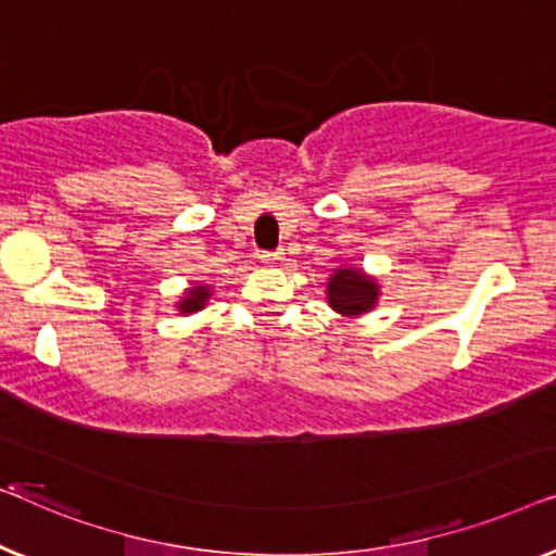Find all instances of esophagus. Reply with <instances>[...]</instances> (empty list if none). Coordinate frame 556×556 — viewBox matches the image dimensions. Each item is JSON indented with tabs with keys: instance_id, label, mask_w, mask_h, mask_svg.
<instances>
[{
	"instance_id": "34e87169",
	"label": "esophagus",
	"mask_w": 556,
	"mask_h": 556,
	"mask_svg": "<svg viewBox=\"0 0 556 556\" xmlns=\"http://www.w3.org/2000/svg\"><path fill=\"white\" fill-rule=\"evenodd\" d=\"M260 260H262V264H277L281 256H279V252H262Z\"/></svg>"
}]
</instances>
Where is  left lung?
<instances>
[{"label":"left lung","mask_w":556,"mask_h":556,"mask_svg":"<svg viewBox=\"0 0 556 556\" xmlns=\"http://www.w3.org/2000/svg\"><path fill=\"white\" fill-rule=\"evenodd\" d=\"M327 304L338 312L340 317L355 319L378 307L380 300V279L367 275L363 267H338L327 277L325 285Z\"/></svg>","instance_id":"obj_1"}]
</instances>
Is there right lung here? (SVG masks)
Returning a JSON list of instances; mask_svg holds the SVG:
<instances>
[{
    "label": "right lung",
    "instance_id": "add662e5",
    "mask_svg": "<svg viewBox=\"0 0 556 556\" xmlns=\"http://www.w3.org/2000/svg\"><path fill=\"white\" fill-rule=\"evenodd\" d=\"M208 300H211V285H206V281H197V285L186 287L184 296H178L176 309H178V315H184V317L197 315V312L206 307Z\"/></svg>",
    "mask_w": 556,
    "mask_h": 556
}]
</instances>
